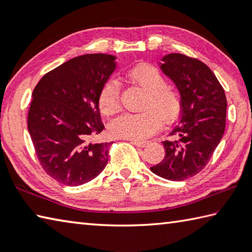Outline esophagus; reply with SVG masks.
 <instances>
[{"label": "esophagus", "mask_w": 252, "mask_h": 252, "mask_svg": "<svg viewBox=\"0 0 252 252\" xmlns=\"http://www.w3.org/2000/svg\"><path fill=\"white\" fill-rule=\"evenodd\" d=\"M131 143L134 144L135 147L139 148H144L149 144V141H144V140H131Z\"/></svg>", "instance_id": "34e87169"}]
</instances>
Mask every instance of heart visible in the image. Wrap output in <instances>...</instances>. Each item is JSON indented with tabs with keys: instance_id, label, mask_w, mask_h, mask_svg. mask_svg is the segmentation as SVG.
<instances>
[{
	"instance_id": "obj_1",
	"label": "heart",
	"mask_w": 252,
	"mask_h": 252,
	"mask_svg": "<svg viewBox=\"0 0 252 252\" xmlns=\"http://www.w3.org/2000/svg\"><path fill=\"white\" fill-rule=\"evenodd\" d=\"M127 78L146 92L139 114H123L110 123L109 130L116 138L140 140L157 131L160 120L174 122L180 116L182 99L180 92L168 84L167 76L150 63H140L127 71ZM121 85L114 79L106 80L99 92L101 112L111 116L120 109Z\"/></svg>"
}]
</instances>
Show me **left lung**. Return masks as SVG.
I'll return each instance as SVG.
<instances>
[{
  "mask_svg": "<svg viewBox=\"0 0 252 252\" xmlns=\"http://www.w3.org/2000/svg\"><path fill=\"white\" fill-rule=\"evenodd\" d=\"M161 70L177 85L182 99L180 121L172 140L163 141L165 156L150 168L161 178L183 181L206 167L224 133L227 99L218 79L203 62L185 54L162 58Z\"/></svg>",
  "mask_w": 252,
  "mask_h": 252,
  "instance_id": "left-lung-1",
  "label": "left lung"
}]
</instances>
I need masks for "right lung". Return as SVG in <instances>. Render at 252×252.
I'll return each instance as SVG.
<instances>
[{"label": "right lung", "instance_id": "right-lung-1", "mask_svg": "<svg viewBox=\"0 0 252 252\" xmlns=\"http://www.w3.org/2000/svg\"><path fill=\"white\" fill-rule=\"evenodd\" d=\"M116 57L84 54L50 71L34 88L28 130L44 171L76 187L103 171L113 142H94L104 129L99 92L116 70Z\"/></svg>", "mask_w": 252, "mask_h": 252}]
</instances>
